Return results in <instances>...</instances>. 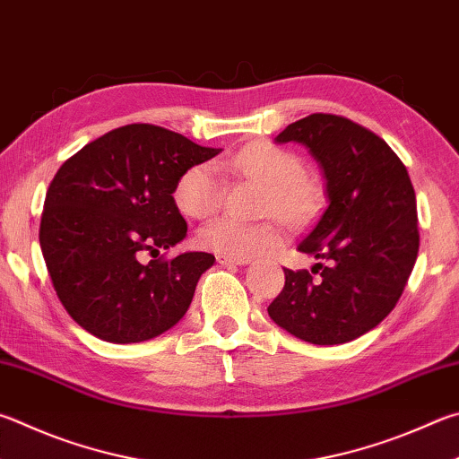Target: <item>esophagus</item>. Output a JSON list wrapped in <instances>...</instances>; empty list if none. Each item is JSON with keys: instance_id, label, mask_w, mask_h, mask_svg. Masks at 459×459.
<instances>
[{"instance_id": "1", "label": "esophagus", "mask_w": 459, "mask_h": 459, "mask_svg": "<svg viewBox=\"0 0 459 459\" xmlns=\"http://www.w3.org/2000/svg\"><path fill=\"white\" fill-rule=\"evenodd\" d=\"M216 263L222 264V266H240V264H248V258L229 256V255H216Z\"/></svg>"}]
</instances>
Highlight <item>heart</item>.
<instances>
[{"mask_svg": "<svg viewBox=\"0 0 459 459\" xmlns=\"http://www.w3.org/2000/svg\"><path fill=\"white\" fill-rule=\"evenodd\" d=\"M222 170L251 178L266 186L261 212L277 216L287 227H303L319 211L321 188L307 177L303 158L271 143H253L227 160ZM224 180L214 162H196L180 174L174 186V201L190 219H206L222 204ZM198 243L219 255L248 258L269 251L279 243L274 222L247 224L221 216L204 224L198 232Z\"/></svg>", "mask_w": 459, "mask_h": 459, "instance_id": "1", "label": "heart"}]
</instances>
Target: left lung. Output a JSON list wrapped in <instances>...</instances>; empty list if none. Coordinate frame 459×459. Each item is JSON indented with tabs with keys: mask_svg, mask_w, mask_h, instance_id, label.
Segmentation results:
<instances>
[{
	"mask_svg": "<svg viewBox=\"0 0 459 459\" xmlns=\"http://www.w3.org/2000/svg\"><path fill=\"white\" fill-rule=\"evenodd\" d=\"M323 166L329 204L297 251L311 271H285L271 319L315 345L365 335L394 311L420 251L418 206L405 164L385 140L337 114H311L281 132Z\"/></svg>",
	"mask_w": 459,
	"mask_h": 459,
	"instance_id": "8db88e82",
	"label": "left lung"
}]
</instances>
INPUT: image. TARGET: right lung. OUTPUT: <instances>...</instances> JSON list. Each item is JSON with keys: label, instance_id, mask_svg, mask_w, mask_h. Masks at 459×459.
Listing matches in <instances>:
<instances>
[{"label": "right lung", "instance_id": "right-lung-1", "mask_svg": "<svg viewBox=\"0 0 459 459\" xmlns=\"http://www.w3.org/2000/svg\"><path fill=\"white\" fill-rule=\"evenodd\" d=\"M219 152L154 124H128L60 166L46 193L39 247L56 295L80 327L110 343H140L185 316L214 256L158 253L188 230L172 196L180 174Z\"/></svg>", "mask_w": 459, "mask_h": 459}]
</instances>
